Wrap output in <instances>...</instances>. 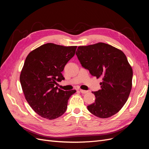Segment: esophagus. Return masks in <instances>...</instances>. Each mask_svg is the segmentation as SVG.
Returning a JSON list of instances; mask_svg holds the SVG:
<instances>
[{
    "label": "esophagus",
    "instance_id": "esophagus-1",
    "mask_svg": "<svg viewBox=\"0 0 149 149\" xmlns=\"http://www.w3.org/2000/svg\"><path fill=\"white\" fill-rule=\"evenodd\" d=\"M80 91V92L82 94H86V93H88V91H86V90H83V89H80L79 90Z\"/></svg>",
    "mask_w": 149,
    "mask_h": 149
}]
</instances>
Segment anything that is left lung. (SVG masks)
Wrapping results in <instances>:
<instances>
[{"mask_svg": "<svg viewBox=\"0 0 149 149\" xmlns=\"http://www.w3.org/2000/svg\"><path fill=\"white\" fill-rule=\"evenodd\" d=\"M82 66L97 78H102L101 89L92 92L95 102L88 106L93 115L107 118L124 106L132 89L133 71L120 49L104 43L79 46L76 52Z\"/></svg>", "mask_w": 149, "mask_h": 149, "instance_id": "8db88e82", "label": "left lung"}]
</instances>
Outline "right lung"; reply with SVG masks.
<instances>
[{"mask_svg": "<svg viewBox=\"0 0 149 149\" xmlns=\"http://www.w3.org/2000/svg\"><path fill=\"white\" fill-rule=\"evenodd\" d=\"M77 47L52 43L31 51L26 56L20 81L25 97L39 116L49 120L63 114L68 101L76 90L63 91L55 85L65 79L61 72L73 58Z\"/></svg>", "mask_w": 149, "mask_h": 149, "instance_id": "right-lung-1", "label": "right lung"}]
</instances>
